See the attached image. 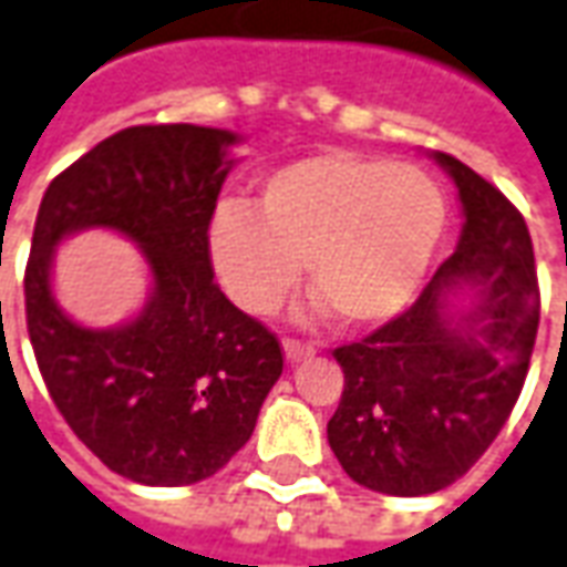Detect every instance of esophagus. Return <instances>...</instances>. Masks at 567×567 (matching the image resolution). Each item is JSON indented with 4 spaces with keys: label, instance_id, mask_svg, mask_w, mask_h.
I'll return each instance as SVG.
<instances>
[{
    "label": "esophagus",
    "instance_id": "esophagus-1",
    "mask_svg": "<svg viewBox=\"0 0 567 567\" xmlns=\"http://www.w3.org/2000/svg\"><path fill=\"white\" fill-rule=\"evenodd\" d=\"M282 350L288 363H300V360H307V357H313L316 353L313 344H303V341H295V338H285Z\"/></svg>",
    "mask_w": 567,
    "mask_h": 567
}]
</instances>
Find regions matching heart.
Returning <instances> with one entry per match:
<instances>
[{"label": "heart", "mask_w": 567, "mask_h": 567, "mask_svg": "<svg viewBox=\"0 0 567 567\" xmlns=\"http://www.w3.org/2000/svg\"><path fill=\"white\" fill-rule=\"evenodd\" d=\"M444 233L446 198L425 171L319 152L269 171L257 214L223 204L207 248L219 285L248 313L276 310L303 267L322 298L316 307H332L350 329H372L413 303Z\"/></svg>", "instance_id": "heart-1"}]
</instances>
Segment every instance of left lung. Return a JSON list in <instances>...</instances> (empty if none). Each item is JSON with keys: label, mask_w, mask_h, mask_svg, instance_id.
<instances>
[{"label": "left lung", "mask_w": 567, "mask_h": 567, "mask_svg": "<svg viewBox=\"0 0 567 567\" xmlns=\"http://www.w3.org/2000/svg\"><path fill=\"white\" fill-rule=\"evenodd\" d=\"M434 161L456 183L462 233L406 313L334 350L344 369L329 446L357 484L391 496L450 487L506 425L540 322L525 217L453 154ZM465 284L476 300L453 315Z\"/></svg>", "instance_id": "1"}]
</instances>
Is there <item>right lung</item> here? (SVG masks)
<instances>
[{
    "label": "right lung",
    "mask_w": 567,
    "mask_h": 567,
    "mask_svg": "<svg viewBox=\"0 0 567 567\" xmlns=\"http://www.w3.org/2000/svg\"><path fill=\"white\" fill-rule=\"evenodd\" d=\"M229 130L130 126L58 173L42 195L27 260V332L58 413L111 472L148 487L217 475L248 444L282 375L279 338L219 291L207 229L233 171ZM111 228L153 272L123 327L73 323L51 295L68 234Z\"/></svg>",
    "instance_id": "obj_1"
}]
</instances>
